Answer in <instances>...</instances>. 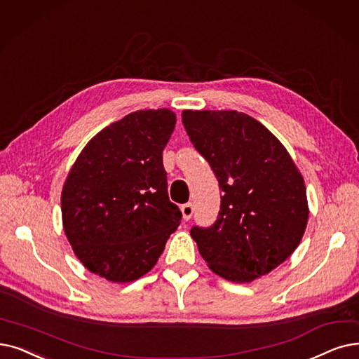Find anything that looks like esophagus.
Here are the masks:
<instances>
[{
    "instance_id": "1",
    "label": "esophagus",
    "mask_w": 359,
    "mask_h": 359,
    "mask_svg": "<svg viewBox=\"0 0 359 359\" xmlns=\"http://www.w3.org/2000/svg\"><path fill=\"white\" fill-rule=\"evenodd\" d=\"M180 211L183 214V220L188 222V220H191V217L194 214V205L191 204V202H188V204H183L180 207Z\"/></svg>"
}]
</instances>
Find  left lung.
<instances>
[{
  "mask_svg": "<svg viewBox=\"0 0 359 359\" xmlns=\"http://www.w3.org/2000/svg\"><path fill=\"white\" fill-rule=\"evenodd\" d=\"M182 123L222 189L217 220L191 236L220 277L249 283L298 248L308 223L302 175L262 124L239 111L184 110Z\"/></svg>",
  "mask_w": 359,
  "mask_h": 359,
  "instance_id": "left-lung-1",
  "label": "left lung"
}]
</instances>
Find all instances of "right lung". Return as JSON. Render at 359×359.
I'll return each instance as SVG.
<instances>
[{
	"instance_id": "add662e5",
	"label": "right lung",
	"mask_w": 359,
	"mask_h": 359,
	"mask_svg": "<svg viewBox=\"0 0 359 359\" xmlns=\"http://www.w3.org/2000/svg\"><path fill=\"white\" fill-rule=\"evenodd\" d=\"M175 124L167 108L130 113L93 136L73 164L61 214L73 251L90 273L114 283L142 277L180 224L163 165Z\"/></svg>"
}]
</instances>
